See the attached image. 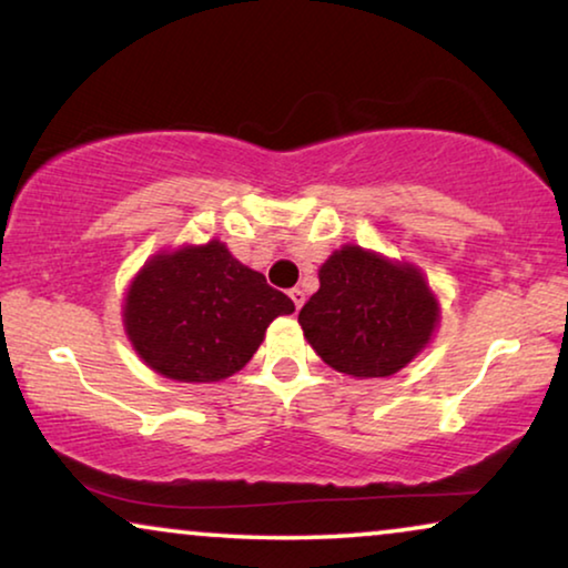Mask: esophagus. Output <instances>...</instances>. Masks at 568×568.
<instances>
[{
  "mask_svg": "<svg viewBox=\"0 0 568 568\" xmlns=\"http://www.w3.org/2000/svg\"><path fill=\"white\" fill-rule=\"evenodd\" d=\"M291 298H293V303H295V308H301L303 303H306V293H303L301 287H293V291H291Z\"/></svg>",
  "mask_w": 568,
  "mask_h": 568,
  "instance_id": "1",
  "label": "esophagus"
}]
</instances>
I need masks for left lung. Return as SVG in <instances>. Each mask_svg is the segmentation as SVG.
I'll return each instance as SVG.
<instances>
[{"label":"left lung","instance_id":"left-lung-1","mask_svg":"<svg viewBox=\"0 0 568 568\" xmlns=\"http://www.w3.org/2000/svg\"><path fill=\"white\" fill-rule=\"evenodd\" d=\"M298 324L337 373L388 378L433 342L440 301L412 262L345 244L318 267V291L301 308Z\"/></svg>","mask_w":568,"mask_h":568}]
</instances>
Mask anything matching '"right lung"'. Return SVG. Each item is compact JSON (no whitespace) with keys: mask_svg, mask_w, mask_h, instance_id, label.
Masks as SVG:
<instances>
[{"mask_svg":"<svg viewBox=\"0 0 568 568\" xmlns=\"http://www.w3.org/2000/svg\"><path fill=\"white\" fill-rule=\"evenodd\" d=\"M293 311V301L265 275L211 239L151 254L125 291L123 326L154 373L215 383L242 371L267 326Z\"/></svg>","mask_w":568,"mask_h":568,"instance_id":"add662e5","label":"right lung"}]
</instances>
